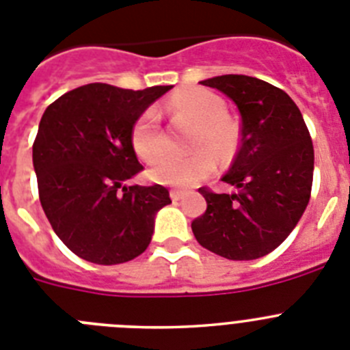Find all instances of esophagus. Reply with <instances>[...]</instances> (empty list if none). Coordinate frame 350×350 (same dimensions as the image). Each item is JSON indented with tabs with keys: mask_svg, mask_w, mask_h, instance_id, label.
I'll return each mask as SVG.
<instances>
[{
	"mask_svg": "<svg viewBox=\"0 0 350 350\" xmlns=\"http://www.w3.org/2000/svg\"><path fill=\"white\" fill-rule=\"evenodd\" d=\"M170 198H172L173 202H180L182 198H184V193H180V191L177 189H172L170 191Z\"/></svg>",
	"mask_w": 350,
	"mask_h": 350,
	"instance_id": "esophagus-1",
	"label": "esophagus"
}]
</instances>
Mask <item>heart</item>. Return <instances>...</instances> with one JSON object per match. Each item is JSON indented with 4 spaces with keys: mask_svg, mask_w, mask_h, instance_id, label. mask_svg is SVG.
Instances as JSON below:
<instances>
[{
    "mask_svg": "<svg viewBox=\"0 0 350 350\" xmlns=\"http://www.w3.org/2000/svg\"><path fill=\"white\" fill-rule=\"evenodd\" d=\"M166 113L173 124H193L189 147L196 148L187 156H172L150 170L152 180L173 187H193L215 170L217 159H228L237 147V126L224 116V101L208 89H185L166 101ZM135 152L145 163H156L168 150L166 137L161 131L159 116L147 108L138 117L131 131ZM214 152L212 153L211 150Z\"/></svg>",
    "mask_w": 350,
    "mask_h": 350,
    "instance_id": "heart-1",
    "label": "heart"
}]
</instances>
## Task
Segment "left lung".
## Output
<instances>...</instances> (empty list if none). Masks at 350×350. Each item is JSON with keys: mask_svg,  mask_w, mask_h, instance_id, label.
<instances>
[{"mask_svg": "<svg viewBox=\"0 0 350 350\" xmlns=\"http://www.w3.org/2000/svg\"><path fill=\"white\" fill-rule=\"evenodd\" d=\"M234 101L240 150L222 180L237 194L200 187L206 210L191 222L198 243L226 259L270 254L295 230L310 200L314 145L299 108L282 89L247 75L203 80Z\"/></svg>", "mask_w": 350, "mask_h": 350, "instance_id": "left-lung-1", "label": "left lung"}]
</instances>
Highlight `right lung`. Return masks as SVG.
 <instances>
[{
    "instance_id": "1",
    "label": "right lung",
    "mask_w": 350,
    "mask_h": 350,
    "mask_svg": "<svg viewBox=\"0 0 350 350\" xmlns=\"http://www.w3.org/2000/svg\"><path fill=\"white\" fill-rule=\"evenodd\" d=\"M172 85L131 91L88 83L51 103L33 144L42 208L68 249L96 265H119L150 243L166 187L124 185L144 170L133 126Z\"/></svg>"
}]
</instances>
